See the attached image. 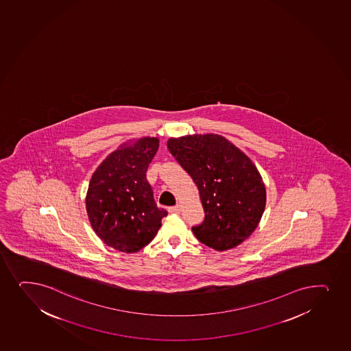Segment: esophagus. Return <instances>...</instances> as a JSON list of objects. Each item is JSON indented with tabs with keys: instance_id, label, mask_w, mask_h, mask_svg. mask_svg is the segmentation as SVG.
<instances>
[{
	"instance_id": "34e87169",
	"label": "esophagus",
	"mask_w": 351,
	"mask_h": 351,
	"mask_svg": "<svg viewBox=\"0 0 351 351\" xmlns=\"http://www.w3.org/2000/svg\"><path fill=\"white\" fill-rule=\"evenodd\" d=\"M180 211H181V204H176L175 206L169 208L170 213H180Z\"/></svg>"
}]
</instances>
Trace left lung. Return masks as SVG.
Masks as SVG:
<instances>
[{"mask_svg": "<svg viewBox=\"0 0 351 351\" xmlns=\"http://www.w3.org/2000/svg\"><path fill=\"white\" fill-rule=\"evenodd\" d=\"M167 147L197 185L205 213L193 228L198 241L216 251L246 241L266 205L264 182L251 158L218 134L170 138Z\"/></svg>", "mask_w": 351, "mask_h": 351, "instance_id": "obj_1", "label": "left lung"}]
</instances>
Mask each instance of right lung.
Wrapping results in <instances>:
<instances>
[{
    "mask_svg": "<svg viewBox=\"0 0 351 351\" xmlns=\"http://www.w3.org/2000/svg\"><path fill=\"white\" fill-rule=\"evenodd\" d=\"M158 138L122 143L92 175L86 211L92 229L110 247L134 253L153 241L166 210L154 201L146 173L158 149Z\"/></svg>",
    "mask_w": 351,
    "mask_h": 351,
    "instance_id": "add662e5",
    "label": "right lung"
}]
</instances>
